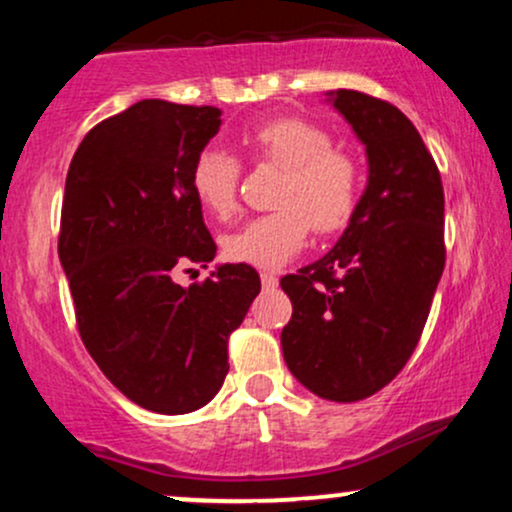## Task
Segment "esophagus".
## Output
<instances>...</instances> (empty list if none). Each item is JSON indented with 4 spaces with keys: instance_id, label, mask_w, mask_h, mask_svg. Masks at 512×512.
Instances as JSON below:
<instances>
[{
    "instance_id": "1",
    "label": "esophagus",
    "mask_w": 512,
    "mask_h": 512,
    "mask_svg": "<svg viewBox=\"0 0 512 512\" xmlns=\"http://www.w3.org/2000/svg\"><path fill=\"white\" fill-rule=\"evenodd\" d=\"M260 279H262L264 289H276V284H279V276H276L274 272H262Z\"/></svg>"
}]
</instances>
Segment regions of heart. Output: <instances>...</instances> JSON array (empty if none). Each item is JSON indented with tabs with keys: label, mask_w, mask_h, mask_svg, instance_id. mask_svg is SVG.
<instances>
[{
	"label": "heart",
	"mask_w": 512,
	"mask_h": 512,
	"mask_svg": "<svg viewBox=\"0 0 512 512\" xmlns=\"http://www.w3.org/2000/svg\"><path fill=\"white\" fill-rule=\"evenodd\" d=\"M255 161L284 168L274 204L279 209L223 236V255L233 262L276 269L303 250L310 223L317 233L342 231L361 197V168L351 156L332 149V137L313 122L281 117L245 134ZM238 158L223 149H204L195 158L190 185L197 202L216 219L236 209Z\"/></svg>",
	"instance_id": "heart-1"
}]
</instances>
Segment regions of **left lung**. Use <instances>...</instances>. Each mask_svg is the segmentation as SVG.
Masks as SVG:
<instances>
[{
    "label": "left lung",
    "instance_id": "left-lung-1",
    "mask_svg": "<svg viewBox=\"0 0 512 512\" xmlns=\"http://www.w3.org/2000/svg\"><path fill=\"white\" fill-rule=\"evenodd\" d=\"M325 96L366 149L368 180L337 245L281 279L293 303L281 349L313 395L358 402L383 390L419 344L445 267V197L402 110L346 88Z\"/></svg>",
    "mask_w": 512,
    "mask_h": 512
}]
</instances>
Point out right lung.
<instances>
[{
  "label": "right lung",
  "instance_id": "right-lung-1",
  "mask_svg": "<svg viewBox=\"0 0 512 512\" xmlns=\"http://www.w3.org/2000/svg\"><path fill=\"white\" fill-rule=\"evenodd\" d=\"M219 127L211 105L139 101L86 134L64 185L60 262L81 339L122 395L158 414L214 399L228 337L262 289L243 262L175 281L216 255L190 173Z\"/></svg>",
  "mask_w": 512,
  "mask_h": 512
}]
</instances>
